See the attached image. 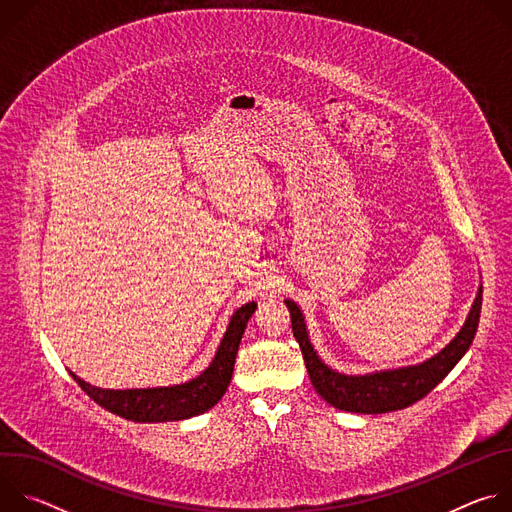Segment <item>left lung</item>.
Wrapping results in <instances>:
<instances>
[{"label":"left lung","instance_id":"1","mask_svg":"<svg viewBox=\"0 0 512 512\" xmlns=\"http://www.w3.org/2000/svg\"><path fill=\"white\" fill-rule=\"evenodd\" d=\"M285 306L291 316V330H294V336L302 348L310 381L318 395L340 411L377 415L405 409L415 401L423 399L456 367L460 358L470 348L478 330L482 308V285L478 287V294L474 298V304L468 312L464 326L440 352L419 364H411V367L377 371L367 375H344L328 367L314 350V344L308 336L306 318L300 306L294 300H285Z\"/></svg>","mask_w":512,"mask_h":512}]
</instances>
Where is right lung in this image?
<instances>
[{"label":"right lung","mask_w":512,"mask_h":512,"mask_svg":"<svg viewBox=\"0 0 512 512\" xmlns=\"http://www.w3.org/2000/svg\"><path fill=\"white\" fill-rule=\"evenodd\" d=\"M255 310L257 304L249 302L231 316L227 332L221 344H218L212 362L196 379L186 383L152 389H101L83 381L72 371L70 375L95 403L123 419L135 423L190 419L214 407L227 393L243 332Z\"/></svg>","instance_id":"right-lung-1"}]
</instances>
